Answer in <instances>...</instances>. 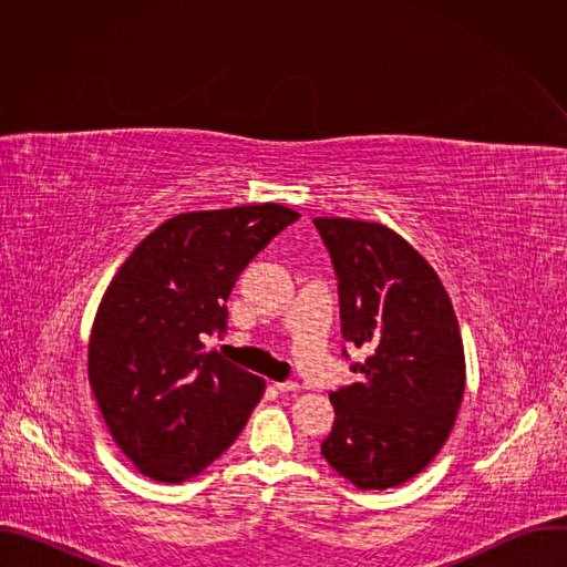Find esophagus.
I'll use <instances>...</instances> for the list:
<instances>
[{"label": "esophagus", "instance_id": "34e87169", "mask_svg": "<svg viewBox=\"0 0 567 567\" xmlns=\"http://www.w3.org/2000/svg\"><path fill=\"white\" fill-rule=\"evenodd\" d=\"M274 388L285 394V392H296L300 385L296 381H282V383H274Z\"/></svg>", "mask_w": 567, "mask_h": 567}]
</instances>
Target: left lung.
Segmentation results:
<instances>
[{
    "label": "left lung",
    "instance_id": "1",
    "mask_svg": "<svg viewBox=\"0 0 567 567\" xmlns=\"http://www.w3.org/2000/svg\"><path fill=\"white\" fill-rule=\"evenodd\" d=\"M313 226L339 280L341 334L368 352L350 363L359 381L330 392L334 424L320 453L357 489H390L424 471L455 424L457 318L433 267L394 230L343 217Z\"/></svg>",
    "mask_w": 567,
    "mask_h": 567
}]
</instances>
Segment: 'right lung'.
I'll return each mask as SVG.
<instances>
[{
	"instance_id": "add662e5",
	"label": "right lung",
	"mask_w": 567,
	"mask_h": 567,
	"mask_svg": "<svg viewBox=\"0 0 567 567\" xmlns=\"http://www.w3.org/2000/svg\"><path fill=\"white\" fill-rule=\"evenodd\" d=\"M296 219L280 204L177 215L110 282L90 339V383L114 442L143 475H199L258 406L265 381L206 352L204 339L226 332L239 274Z\"/></svg>"
}]
</instances>
